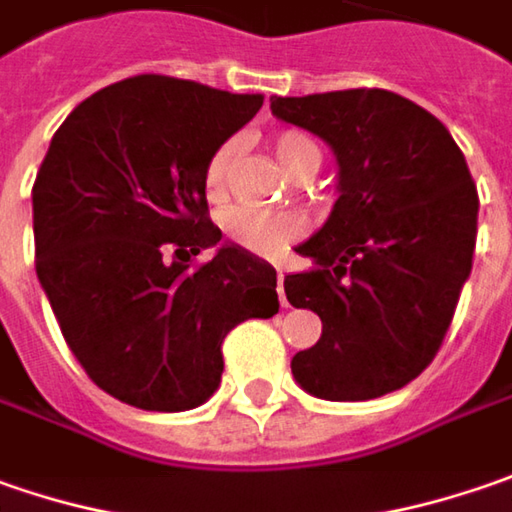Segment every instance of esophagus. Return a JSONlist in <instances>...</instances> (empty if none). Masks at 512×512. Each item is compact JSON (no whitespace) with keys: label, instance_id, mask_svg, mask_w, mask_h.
I'll return each mask as SVG.
<instances>
[{"label":"esophagus","instance_id":"obj_1","mask_svg":"<svg viewBox=\"0 0 512 512\" xmlns=\"http://www.w3.org/2000/svg\"><path fill=\"white\" fill-rule=\"evenodd\" d=\"M278 298H280V306H286V292H283V272H278Z\"/></svg>","mask_w":512,"mask_h":512}]
</instances>
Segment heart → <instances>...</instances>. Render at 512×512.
<instances>
[{"label":"heart","instance_id":"1","mask_svg":"<svg viewBox=\"0 0 512 512\" xmlns=\"http://www.w3.org/2000/svg\"><path fill=\"white\" fill-rule=\"evenodd\" d=\"M272 145H275L280 166L295 177H309L321 163L318 145L303 131H280ZM234 154H237V140H226L214 148V154L206 163L203 186L214 200L226 194ZM220 226L232 243H237L246 252H255V255H275L289 240H295L303 232V223L295 214L269 212V209H257V206H232L229 212H223Z\"/></svg>","mask_w":512,"mask_h":512}]
</instances>
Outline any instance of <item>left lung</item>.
<instances>
[{
    "label": "left lung",
    "mask_w": 512,
    "mask_h": 512,
    "mask_svg": "<svg viewBox=\"0 0 512 512\" xmlns=\"http://www.w3.org/2000/svg\"><path fill=\"white\" fill-rule=\"evenodd\" d=\"M272 114L321 137L338 160V200L286 275L321 341L292 358L300 387L326 401H369L430 367L473 269L478 191L450 131L384 88L272 97Z\"/></svg>",
    "instance_id": "left-lung-1"
}]
</instances>
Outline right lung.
Listing matches in <instances>:
<instances>
[{
	"instance_id": "1",
	"label": "right lung",
	"mask_w": 512,
	"mask_h": 512,
	"mask_svg": "<svg viewBox=\"0 0 512 512\" xmlns=\"http://www.w3.org/2000/svg\"><path fill=\"white\" fill-rule=\"evenodd\" d=\"M263 94L140 74L56 128L34 183L36 278L88 378L137 410L209 401L223 338L278 312V272L223 243L203 171ZM209 245L218 255L190 269Z\"/></svg>"
}]
</instances>
